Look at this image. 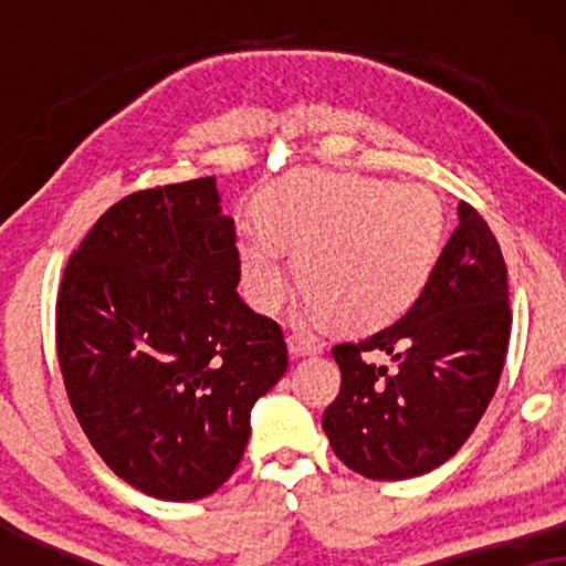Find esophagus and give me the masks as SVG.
Returning a JSON list of instances; mask_svg holds the SVG:
<instances>
[{"label":"esophagus","instance_id":"obj_1","mask_svg":"<svg viewBox=\"0 0 566 566\" xmlns=\"http://www.w3.org/2000/svg\"><path fill=\"white\" fill-rule=\"evenodd\" d=\"M289 350L291 355H312V353H319L322 350V343L314 337H306V335H291L289 337Z\"/></svg>","mask_w":566,"mask_h":566}]
</instances>
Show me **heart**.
I'll use <instances>...</instances> for the list:
<instances>
[{
  "instance_id": "b5f03b06",
  "label": "heart",
  "mask_w": 566,
  "mask_h": 566,
  "mask_svg": "<svg viewBox=\"0 0 566 566\" xmlns=\"http://www.w3.org/2000/svg\"><path fill=\"white\" fill-rule=\"evenodd\" d=\"M443 203L417 182L363 175H298L260 203V229L237 237L242 283L258 312L289 291L277 247L296 254L312 312L345 327H378L415 304L443 244Z\"/></svg>"
}]
</instances>
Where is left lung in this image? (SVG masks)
I'll list each match as a JSON object with an SVG mask.
<instances>
[{"mask_svg":"<svg viewBox=\"0 0 566 566\" xmlns=\"http://www.w3.org/2000/svg\"><path fill=\"white\" fill-rule=\"evenodd\" d=\"M507 265L467 200L459 227L405 316L332 347L339 394L322 428L347 469L378 482L412 479L467 443L497 391L510 343ZM392 355L391 369L367 360Z\"/></svg>","mask_w":566,"mask_h":566,"instance_id":"1","label":"left lung"}]
</instances>
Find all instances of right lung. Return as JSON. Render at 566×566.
<instances>
[{"label": "right lung", "instance_id": "right-lung-1", "mask_svg": "<svg viewBox=\"0 0 566 566\" xmlns=\"http://www.w3.org/2000/svg\"><path fill=\"white\" fill-rule=\"evenodd\" d=\"M239 277L213 177L120 198L66 262L56 355L69 405L99 459L157 500L219 490L252 405L289 368L281 324L244 304Z\"/></svg>", "mask_w": 566, "mask_h": 566}]
</instances>
